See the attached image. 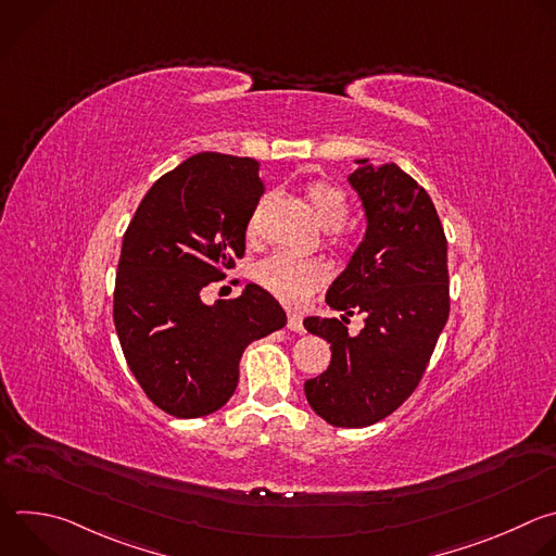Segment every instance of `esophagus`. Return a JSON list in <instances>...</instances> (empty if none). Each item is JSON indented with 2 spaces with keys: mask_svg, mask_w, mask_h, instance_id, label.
<instances>
[{
  "mask_svg": "<svg viewBox=\"0 0 556 556\" xmlns=\"http://www.w3.org/2000/svg\"><path fill=\"white\" fill-rule=\"evenodd\" d=\"M288 328H290L292 332H303V319H301V316H299L296 312H290V314H288Z\"/></svg>",
  "mask_w": 556,
  "mask_h": 556,
  "instance_id": "obj_1",
  "label": "esophagus"
}]
</instances>
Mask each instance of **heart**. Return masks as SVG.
Returning a JSON list of instances; mask_svg holds the SVG:
<instances>
[{
    "instance_id": "1",
    "label": "heart",
    "mask_w": 556,
    "mask_h": 556,
    "mask_svg": "<svg viewBox=\"0 0 556 556\" xmlns=\"http://www.w3.org/2000/svg\"><path fill=\"white\" fill-rule=\"evenodd\" d=\"M307 200L321 226L337 230L345 224L350 208L348 198L339 187L330 182H312L307 187ZM249 228H255V219ZM326 277L328 270L319 260L296 257L288 253L270 255L255 266L257 283L288 303H299L305 299L314 288H319L326 281Z\"/></svg>"
}]
</instances>
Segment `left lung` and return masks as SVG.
Instances as JSON below:
<instances>
[{"label":"left lung","instance_id":"1","mask_svg":"<svg viewBox=\"0 0 556 556\" xmlns=\"http://www.w3.org/2000/svg\"><path fill=\"white\" fill-rule=\"evenodd\" d=\"M350 185L367 230L326 301L339 319L307 316L309 334L330 343V367L305 380V399L332 427H369L399 409L418 387L448 319L446 237L429 193L399 165L356 161ZM366 314L352 338L348 315Z\"/></svg>","mask_w":556,"mask_h":556}]
</instances>
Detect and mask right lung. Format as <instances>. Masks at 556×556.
<instances>
[{
  "label": "right lung",
  "instance_id": "right-lung-1",
  "mask_svg": "<svg viewBox=\"0 0 556 556\" xmlns=\"http://www.w3.org/2000/svg\"><path fill=\"white\" fill-rule=\"evenodd\" d=\"M262 193L253 157L202 151L153 182L123 235L116 334L147 399L169 416L226 405L249 343L286 326L283 307L255 283L213 305L200 299L244 255Z\"/></svg>",
  "mask_w": 556,
  "mask_h": 556
}]
</instances>
